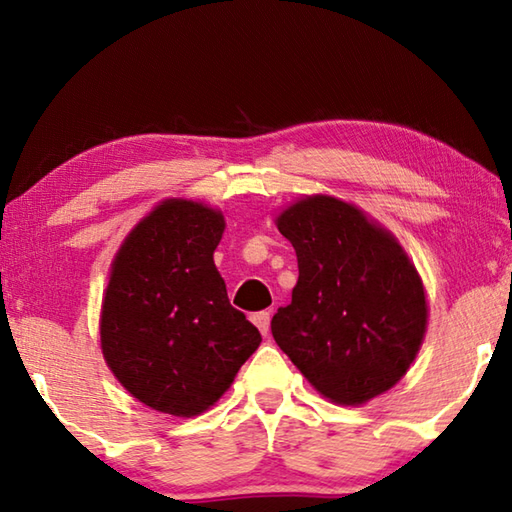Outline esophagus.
Segmentation results:
<instances>
[{"label":"esophagus","instance_id":"obj_1","mask_svg":"<svg viewBox=\"0 0 512 512\" xmlns=\"http://www.w3.org/2000/svg\"><path fill=\"white\" fill-rule=\"evenodd\" d=\"M250 320H253L259 332H262L264 336L268 334V329H271V314H268V311H257V314H253V318Z\"/></svg>","mask_w":512,"mask_h":512}]
</instances>
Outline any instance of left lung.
<instances>
[{
	"instance_id": "obj_1",
	"label": "left lung",
	"mask_w": 512,
	"mask_h": 512,
	"mask_svg": "<svg viewBox=\"0 0 512 512\" xmlns=\"http://www.w3.org/2000/svg\"><path fill=\"white\" fill-rule=\"evenodd\" d=\"M298 257L291 305L271 332L309 384L359 406L400 381L427 332L418 271L391 232L334 196H307L275 219Z\"/></svg>"
}]
</instances>
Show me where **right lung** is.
Returning a JSON list of instances; mask_svg holds the SVG:
<instances>
[{"label": "right lung", "instance_id": "1", "mask_svg": "<svg viewBox=\"0 0 512 512\" xmlns=\"http://www.w3.org/2000/svg\"><path fill=\"white\" fill-rule=\"evenodd\" d=\"M219 210L169 198L135 225L110 268L101 352L151 409L192 418L228 391L262 334L230 305L214 266Z\"/></svg>", "mask_w": 512, "mask_h": 512}]
</instances>
